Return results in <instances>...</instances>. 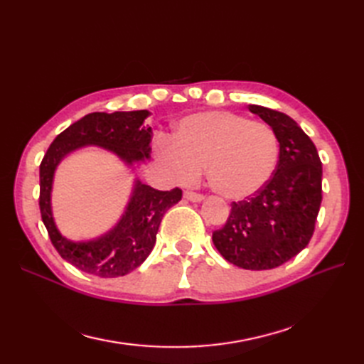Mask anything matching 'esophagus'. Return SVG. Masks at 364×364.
I'll list each match as a JSON object with an SVG mask.
<instances>
[{"mask_svg": "<svg viewBox=\"0 0 364 364\" xmlns=\"http://www.w3.org/2000/svg\"><path fill=\"white\" fill-rule=\"evenodd\" d=\"M183 197L186 200H190V202H194V203H200L205 197L202 196V194H197V193H193V191H185L183 193Z\"/></svg>", "mask_w": 364, "mask_h": 364, "instance_id": "obj_1", "label": "esophagus"}]
</instances>
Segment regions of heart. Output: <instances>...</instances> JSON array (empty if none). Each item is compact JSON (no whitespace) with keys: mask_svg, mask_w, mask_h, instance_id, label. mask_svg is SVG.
Instances as JSON below:
<instances>
[{"mask_svg":"<svg viewBox=\"0 0 364 364\" xmlns=\"http://www.w3.org/2000/svg\"><path fill=\"white\" fill-rule=\"evenodd\" d=\"M155 155L181 185L194 183L206 165L211 188L226 200L240 202L273 178L279 141L266 124L232 112L206 111L182 118L171 139L156 141Z\"/></svg>","mask_w":364,"mask_h":364,"instance_id":"heart-1","label":"heart"}]
</instances>
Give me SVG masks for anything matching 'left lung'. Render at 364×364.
<instances>
[{"instance_id": "obj_1", "label": "left lung", "mask_w": 364, "mask_h": 364, "mask_svg": "<svg viewBox=\"0 0 364 364\" xmlns=\"http://www.w3.org/2000/svg\"><path fill=\"white\" fill-rule=\"evenodd\" d=\"M249 111L279 141L273 178L247 200L232 203L213 241L222 257L246 270H270L306 247L322 202V162L313 141L293 118L257 105Z\"/></svg>"}]
</instances>
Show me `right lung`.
Wrapping results in <instances>:
<instances>
[{
	"label": "right lung",
	"instance_id": "add662e5",
	"mask_svg": "<svg viewBox=\"0 0 364 364\" xmlns=\"http://www.w3.org/2000/svg\"><path fill=\"white\" fill-rule=\"evenodd\" d=\"M149 111L94 112L75 121L56 136L39 168L41 215L59 255L79 270L100 278L124 277L139 267L156 243L164 214L182 199V191H158L142 183L136 170L150 159L151 127L144 121ZM85 146H100L117 156L134 174V183L125 211L105 235L75 242L58 230L52 215L50 194L58 164Z\"/></svg>",
	"mask_w": 364,
	"mask_h": 364
}]
</instances>
